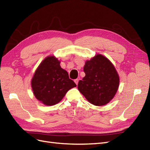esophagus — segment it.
Here are the masks:
<instances>
[{"label":"esophagus","mask_w":150,"mask_h":150,"mask_svg":"<svg viewBox=\"0 0 150 150\" xmlns=\"http://www.w3.org/2000/svg\"><path fill=\"white\" fill-rule=\"evenodd\" d=\"M74 82H75V83L76 84V86H77V85H78V83H79V79H75V80H74Z\"/></svg>","instance_id":"obj_1"}]
</instances>
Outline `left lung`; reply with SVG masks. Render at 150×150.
<instances>
[{"instance_id":"obj_1","label":"left lung","mask_w":150,"mask_h":150,"mask_svg":"<svg viewBox=\"0 0 150 150\" xmlns=\"http://www.w3.org/2000/svg\"><path fill=\"white\" fill-rule=\"evenodd\" d=\"M86 76L80 80L78 89L95 106H103L115 96L119 86V76L110 61L97 54L84 65Z\"/></svg>"}]
</instances>
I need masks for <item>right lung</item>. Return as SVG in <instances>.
<instances>
[{
    "instance_id": "right-lung-1",
    "label": "right lung",
    "mask_w": 150,
    "mask_h": 150,
    "mask_svg": "<svg viewBox=\"0 0 150 150\" xmlns=\"http://www.w3.org/2000/svg\"><path fill=\"white\" fill-rule=\"evenodd\" d=\"M76 86L68 72L61 68L60 61L53 56L42 61L32 79L35 98L47 106L58 103L69 90Z\"/></svg>"
}]
</instances>
